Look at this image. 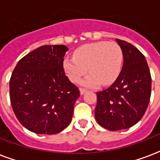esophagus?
<instances>
[{
  "instance_id": "obj_1",
  "label": "esophagus",
  "mask_w": 160,
  "mask_h": 160,
  "mask_svg": "<svg viewBox=\"0 0 160 160\" xmlns=\"http://www.w3.org/2000/svg\"><path fill=\"white\" fill-rule=\"evenodd\" d=\"M80 95H83L87 92V90L86 89H82V88H80Z\"/></svg>"
}]
</instances>
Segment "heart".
Returning a JSON list of instances; mask_svg holds the SVG:
<instances>
[{
	"label": "heart",
	"mask_w": 160,
	"mask_h": 160,
	"mask_svg": "<svg viewBox=\"0 0 160 160\" xmlns=\"http://www.w3.org/2000/svg\"><path fill=\"white\" fill-rule=\"evenodd\" d=\"M122 60V50L117 42L99 41L75 49L73 57L63 60V69L70 81L76 83L88 68L90 73L80 83L85 87H96L101 82L110 85L118 79Z\"/></svg>",
	"instance_id": "obj_1"
}]
</instances>
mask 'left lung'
<instances>
[{
    "instance_id": "left-lung-1",
    "label": "left lung",
    "mask_w": 160,
    "mask_h": 160,
    "mask_svg": "<svg viewBox=\"0 0 160 160\" xmlns=\"http://www.w3.org/2000/svg\"><path fill=\"white\" fill-rule=\"evenodd\" d=\"M122 50L123 64L111 87L97 92L95 118L111 131L129 128L144 116L151 97L152 79L148 62L131 43L116 39Z\"/></svg>"
}]
</instances>
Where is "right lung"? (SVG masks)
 Returning a JSON list of instances; mask_svg holds the SVG:
<instances>
[{"label":"right lung","instance_id":"add662e5","mask_svg":"<svg viewBox=\"0 0 160 160\" xmlns=\"http://www.w3.org/2000/svg\"><path fill=\"white\" fill-rule=\"evenodd\" d=\"M65 45H43L19 61L9 82L10 100L19 122L38 134H55L72 121L80 91L63 69Z\"/></svg>","mask_w":160,"mask_h":160}]
</instances>
